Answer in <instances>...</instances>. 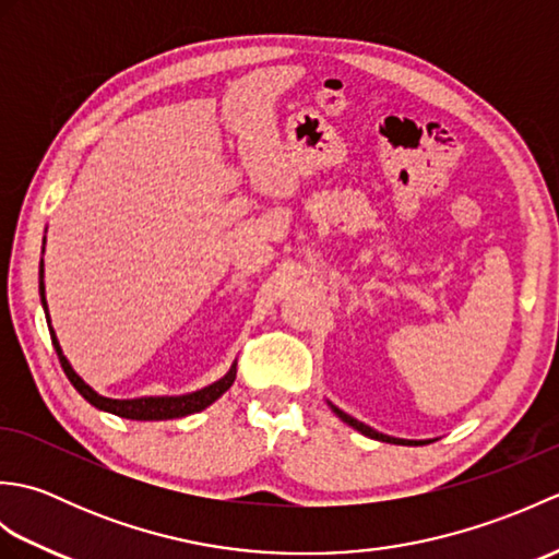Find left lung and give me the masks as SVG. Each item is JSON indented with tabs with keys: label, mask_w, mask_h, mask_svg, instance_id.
Returning a JSON list of instances; mask_svg holds the SVG:
<instances>
[{
	"label": "left lung",
	"mask_w": 559,
	"mask_h": 559,
	"mask_svg": "<svg viewBox=\"0 0 559 559\" xmlns=\"http://www.w3.org/2000/svg\"><path fill=\"white\" fill-rule=\"evenodd\" d=\"M331 406V411H334L338 418L346 423V425H350L353 430H358L360 435H365V437H370V439H379V442H389V444H403V447H420V444H427L430 442V439H401V437H389V435H384V432H377V430H372L370 425H365V423H360V420H355L353 415H348V413H343L341 408H336L334 403H329Z\"/></svg>",
	"instance_id": "1"
}]
</instances>
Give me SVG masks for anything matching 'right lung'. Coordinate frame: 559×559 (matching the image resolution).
<instances>
[{"mask_svg":"<svg viewBox=\"0 0 559 559\" xmlns=\"http://www.w3.org/2000/svg\"><path fill=\"white\" fill-rule=\"evenodd\" d=\"M43 252H45V240H43ZM45 269H43V261H40V300L43 307L47 312V302H45ZM47 324H50V317H47ZM50 336H52V346L59 355V362H62V370L69 377V382L74 384V389L79 394L86 399L91 406H96L98 411L105 413H112V415H120V418L127 420H173V418H185V415H192L209 408L213 401H218L225 391H228L235 382V374H237V362L230 365V370L225 372V377H221L218 382H213L204 389L192 391V394H182V396H141V399H108V396H100L98 391H93L83 379L74 372V367L69 365V360L64 358L62 348H59V341L55 336V331L50 326Z\"/></svg>","mask_w":559,"mask_h":559,"instance_id":"add662e5","label":"right lung"}]
</instances>
